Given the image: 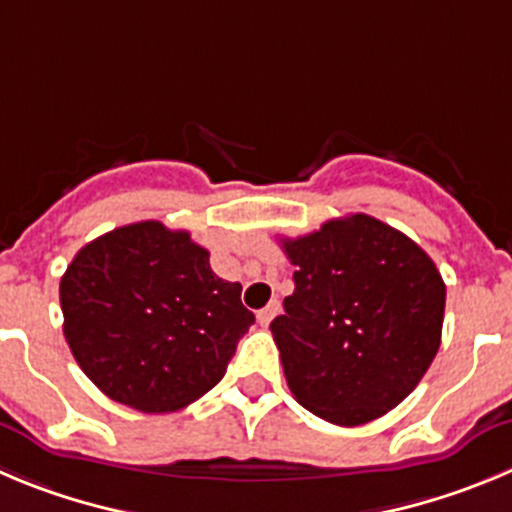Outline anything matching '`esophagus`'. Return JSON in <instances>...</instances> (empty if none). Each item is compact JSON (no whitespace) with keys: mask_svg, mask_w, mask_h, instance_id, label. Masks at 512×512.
Returning <instances> with one entry per match:
<instances>
[{"mask_svg":"<svg viewBox=\"0 0 512 512\" xmlns=\"http://www.w3.org/2000/svg\"><path fill=\"white\" fill-rule=\"evenodd\" d=\"M278 313H280V303H278V300H272V303L267 305V308H262L260 313H257V323H260V326H270V321Z\"/></svg>","mask_w":512,"mask_h":512,"instance_id":"esophagus-1","label":"esophagus"}]
</instances>
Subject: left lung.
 Returning a JSON list of instances; mask_svg holds the SVG:
<instances>
[{"mask_svg":"<svg viewBox=\"0 0 512 512\" xmlns=\"http://www.w3.org/2000/svg\"><path fill=\"white\" fill-rule=\"evenodd\" d=\"M295 290L270 323L300 407L338 427L384 417L437 356L447 288L432 257L369 217L283 240Z\"/></svg>","mask_w":512,"mask_h":512,"instance_id":"obj_1","label":"left lung"}]
</instances>
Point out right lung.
Listing matches in <instances>:
<instances>
[{
  "label": "right lung",
  "mask_w": 512,
  "mask_h": 512,
  "mask_svg": "<svg viewBox=\"0 0 512 512\" xmlns=\"http://www.w3.org/2000/svg\"><path fill=\"white\" fill-rule=\"evenodd\" d=\"M240 295L189 232L148 219L73 257L60 280L62 331L105 396L138 412H176L222 381L255 323Z\"/></svg>",
  "instance_id": "add662e5"
}]
</instances>
